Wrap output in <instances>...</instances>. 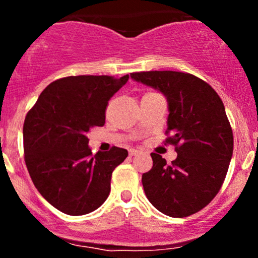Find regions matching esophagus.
<instances>
[{"label":"esophagus","instance_id":"obj_1","mask_svg":"<svg viewBox=\"0 0 258 258\" xmlns=\"http://www.w3.org/2000/svg\"><path fill=\"white\" fill-rule=\"evenodd\" d=\"M138 154H141V150L130 149V155H131V156H136V155H138Z\"/></svg>","mask_w":258,"mask_h":258}]
</instances>
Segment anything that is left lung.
<instances>
[{
    "instance_id": "8db88e82",
    "label": "left lung",
    "mask_w": 258,
    "mask_h": 258,
    "mask_svg": "<svg viewBox=\"0 0 258 258\" xmlns=\"http://www.w3.org/2000/svg\"><path fill=\"white\" fill-rule=\"evenodd\" d=\"M137 82L167 99L166 143L176 147L171 164L152 153V170L142 183L148 200L162 214L182 218L204 209L220 191L233 155V131L223 102L204 80L188 73H132Z\"/></svg>"
}]
</instances>
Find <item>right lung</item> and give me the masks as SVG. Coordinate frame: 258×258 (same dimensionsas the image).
Masks as SVG:
<instances>
[{
  "mask_svg": "<svg viewBox=\"0 0 258 258\" xmlns=\"http://www.w3.org/2000/svg\"><path fill=\"white\" fill-rule=\"evenodd\" d=\"M128 75L68 76L42 91L26 114L25 164L40 194L70 216L90 214L110 193L112 171L128 155L112 147L92 155L87 133L105 123L109 99L128 81Z\"/></svg>",
  "mask_w": 258,
  "mask_h": 258,
  "instance_id": "add662e5",
  "label": "right lung"
}]
</instances>
